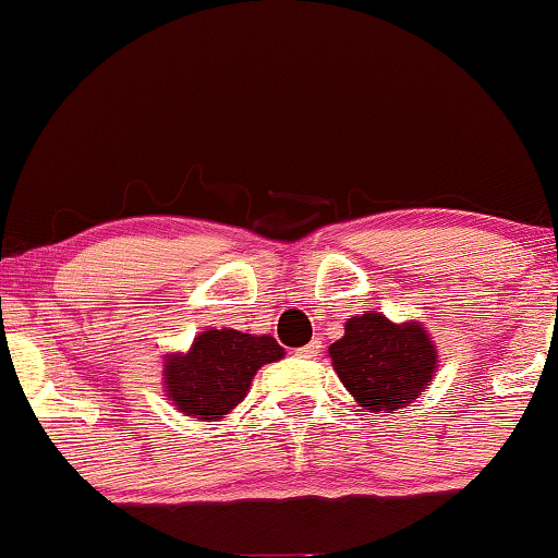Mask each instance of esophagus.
Listing matches in <instances>:
<instances>
[{
    "label": "esophagus",
    "mask_w": 558,
    "mask_h": 558,
    "mask_svg": "<svg viewBox=\"0 0 558 558\" xmlns=\"http://www.w3.org/2000/svg\"><path fill=\"white\" fill-rule=\"evenodd\" d=\"M319 349H323V345H319V341H312V343L301 345L296 354L304 356V360H315V356H319Z\"/></svg>",
    "instance_id": "34e87169"
}]
</instances>
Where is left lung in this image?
I'll return each instance as SVG.
<instances>
[{"mask_svg": "<svg viewBox=\"0 0 558 558\" xmlns=\"http://www.w3.org/2000/svg\"><path fill=\"white\" fill-rule=\"evenodd\" d=\"M328 354L343 388L373 412L409 407L438 367V351L420 323L396 325L377 312L351 317Z\"/></svg>", "mask_w": 558, "mask_h": 558, "instance_id": "left-lung-1", "label": "left lung"}]
</instances>
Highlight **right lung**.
Wrapping results in <instances>:
<instances>
[{"label":"right lung","mask_w":558,"mask_h":558,"mask_svg":"<svg viewBox=\"0 0 558 558\" xmlns=\"http://www.w3.org/2000/svg\"><path fill=\"white\" fill-rule=\"evenodd\" d=\"M283 354L272 336L209 328L198 332L185 354L165 360V390L185 417L217 422L246 399L262 364Z\"/></svg>","instance_id":"1"}]
</instances>
